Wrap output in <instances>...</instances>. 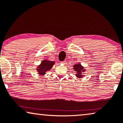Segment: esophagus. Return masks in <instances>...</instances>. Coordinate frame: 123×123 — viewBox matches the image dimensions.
Instances as JSON below:
<instances>
[{
    "label": "esophagus",
    "instance_id": "1",
    "mask_svg": "<svg viewBox=\"0 0 123 123\" xmlns=\"http://www.w3.org/2000/svg\"><path fill=\"white\" fill-rule=\"evenodd\" d=\"M61 62V63H63V64H65L66 62V61H62Z\"/></svg>",
    "mask_w": 123,
    "mask_h": 123
}]
</instances>
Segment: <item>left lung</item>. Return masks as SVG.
Wrapping results in <instances>:
<instances>
[{
    "instance_id": "obj_1",
    "label": "left lung",
    "mask_w": 123,
    "mask_h": 123,
    "mask_svg": "<svg viewBox=\"0 0 123 123\" xmlns=\"http://www.w3.org/2000/svg\"><path fill=\"white\" fill-rule=\"evenodd\" d=\"M74 69L75 70V71H76L77 74L76 76L77 77H78L79 78H80V77H82V75H81V73H82V72L85 71V69H84V67L81 65L80 63L75 64L74 66Z\"/></svg>"
}]
</instances>
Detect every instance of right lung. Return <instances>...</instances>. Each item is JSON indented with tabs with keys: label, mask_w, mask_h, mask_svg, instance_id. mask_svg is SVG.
<instances>
[{
	"label": "right lung",
	"mask_w": 123,
	"mask_h": 123,
	"mask_svg": "<svg viewBox=\"0 0 123 123\" xmlns=\"http://www.w3.org/2000/svg\"><path fill=\"white\" fill-rule=\"evenodd\" d=\"M54 63L55 62L53 61L44 60V61H43L42 63L40 64V65L38 67L37 70L40 75H44L47 71H49L52 68Z\"/></svg>",
	"instance_id": "1"
}]
</instances>
